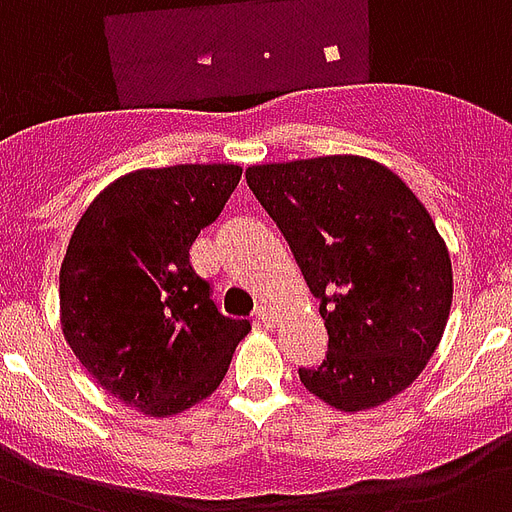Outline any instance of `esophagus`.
<instances>
[{
  "label": "esophagus",
  "mask_w": 512,
  "mask_h": 512,
  "mask_svg": "<svg viewBox=\"0 0 512 512\" xmlns=\"http://www.w3.org/2000/svg\"><path fill=\"white\" fill-rule=\"evenodd\" d=\"M255 321H257V324H263V327H273V321H276V313H273L271 308H265V305H257Z\"/></svg>",
  "instance_id": "obj_1"
}]
</instances>
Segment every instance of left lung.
<instances>
[{"label":"left lung","instance_id":"1","mask_svg":"<svg viewBox=\"0 0 512 512\" xmlns=\"http://www.w3.org/2000/svg\"><path fill=\"white\" fill-rule=\"evenodd\" d=\"M247 183L295 252L327 327L300 382L340 412L409 388L444 335L452 260L398 175L361 156L249 167Z\"/></svg>","mask_w":512,"mask_h":512}]
</instances>
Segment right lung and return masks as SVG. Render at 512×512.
Masks as SVG:
<instances>
[{"label":"right lung","mask_w":512,"mask_h":512,"mask_svg":"<svg viewBox=\"0 0 512 512\" xmlns=\"http://www.w3.org/2000/svg\"><path fill=\"white\" fill-rule=\"evenodd\" d=\"M241 180L236 164L119 177L76 223L60 265V319L82 366L124 404L177 414L223 382L247 319L223 316L191 244Z\"/></svg>","instance_id":"right-lung-1"}]
</instances>
